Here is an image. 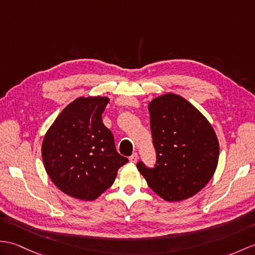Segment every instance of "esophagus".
Here are the masks:
<instances>
[{
    "label": "esophagus",
    "mask_w": 255,
    "mask_h": 255,
    "mask_svg": "<svg viewBox=\"0 0 255 255\" xmlns=\"http://www.w3.org/2000/svg\"><path fill=\"white\" fill-rule=\"evenodd\" d=\"M129 161L131 163H135L138 161V154L137 153H133V154L129 157Z\"/></svg>",
    "instance_id": "1"
}]
</instances>
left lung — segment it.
<instances>
[{
    "instance_id": "obj_1",
    "label": "left lung",
    "mask_w": 255,
    "mask_h": 255,
    "mask_svg": "<svg viewBox=\"0 0 255 255\" xmlns=\"http://www.w3.org/2000/svg\"><path fill=\"white\" fill-rule=\"evenodd\" d=\"M150 125L156 152L154 167L139 162L147 185L169 202L198 193L214 175L220 143L214 129L186 99L166 93L149 103Z\"/></svg>"
}]
</instances>
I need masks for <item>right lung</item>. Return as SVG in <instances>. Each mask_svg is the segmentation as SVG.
<instances>
[{"label":"right lung","mask_w":255,"mask_h":255,"mask_svg":"<svg viewBox=\"0 0 255 255\" xmlns=\"http://www.w3.org/2000/svg\"><path fill=\"white\" fill-rule=\"evenodd\" d=\"M106 97H80L69 103L47 130L42 142L44 168L61 191L93 201L113 185L128 162L116 151L113 133L104 126Z\"/></svg>","instance_id":"add662e5"}]
</instances>
